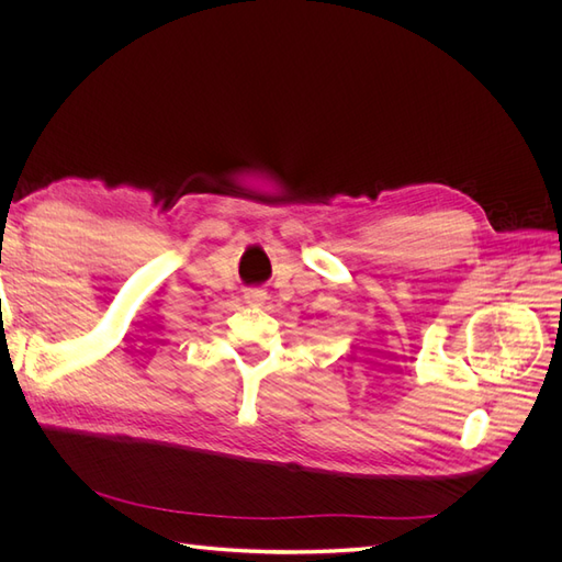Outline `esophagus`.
<instances>
[{"label":"esophagus","mask_w":562,"mask_h":562,"mask_svg":"<svg viewBox=\"0 0 562 562\" xmlns=\"http://www.w3.org/2000/svg\"><path fill=\"white\" fill-rule=\"evenodd\" d=\"M246 302L250 304H262L267 300V293L262 291V288H246Z\"/></svg>","instance_id":"34e87169"}]
</instances>
